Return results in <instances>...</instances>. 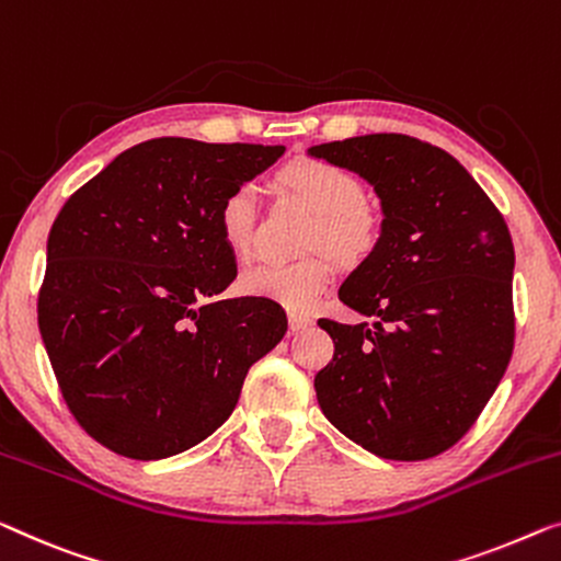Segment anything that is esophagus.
Listing matches in <instances>:
<instances>
[{"mask_svg":"<svg viewBox=\"0 0 561 561\" xmlns=\"http://www.w3.org/2000/svg\"><path fill=\"white\" fill-rule=\"evenodd\" d=\"M288 321H290V331H294V334H298V331H304L313 323L311 316H304V313H290Z\"/></svg>","mask_w":561,"mask_h":561,"instance_id":"obj_1","label":"esophagus"}]
</instances>
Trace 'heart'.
<instances>
[{
    "instance_id": "heart-1",
    "label": "heart",
    "mask_w": 561,
    "mask_h": 561,
    "mask_svg": "<svg viewBox=\"0 0 561 561\" xmlns=\"http://www.w3.org/2000/svg\"><path fill=\"white\" fill-rule=\"evenodd\" d=\"M280 182L296 192L319 217L308 234V250H323L341 263H359L379 242V217L367 202L364 182L348 169L323 159H298L280 172ZM257 190L234 184L217 207V230L238 257H248L255 245ZM331 280L327 255L300 261L261 263L248 267L240 288L248 296L273 300L288 311H308Z\"/></svg>"
}]
</instances>
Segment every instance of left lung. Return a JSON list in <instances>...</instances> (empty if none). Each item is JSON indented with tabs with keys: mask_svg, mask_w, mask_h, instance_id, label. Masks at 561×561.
Masks as SVG:
<instances>
[{
	"mask_svg": "<svg viewBox=\"0 0 561 561\" xmlns=\"http://www.w3.org/2000/svg\"><path fill=\"white\" fill-rule=\"evenodd\" d=\"M308 153L356 172L381 199L375 250L339 298L375 323L319 319L334 359L313 379L323 415L387 460L440 456L473 427L514 352V242L458 159L404 134Z\"/></svg>",
	"mask_w": 561,
	"mask_h": 561,
	"instance_id": "8db88e82",
	"label": "left lung"
}]
</instances>
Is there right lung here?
<instances>
[{
	"instance_id": "right-lung-1",
	"label": "right lung",
	"mask_w": 561,
	"mask_h": 561,
	"mask_svg": "<svg viewBox=\"0 0 561 561\" xmlns=\"http://www.w3.org/2000/svg\"><path fill=\"white\" fill-rule=\"evenodd\" d=\"M283 151L144 141L55 217L39 334L72 417L108 450L159 460L202 443L232 415L248 369L286 336L273 300L217 298L238 275L217 207Z\"/></svg>"
}]
</instances>
